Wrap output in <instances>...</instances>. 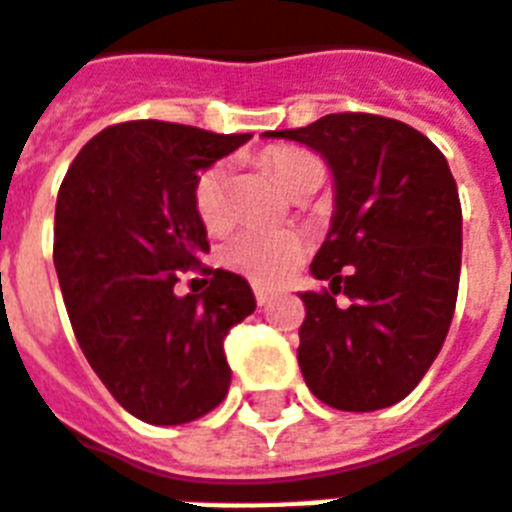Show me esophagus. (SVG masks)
Here are the masks:
<instances>
[{
  "label": "esophagus",
  "mask_w": 512,
  "mask_h": 512,
  "mask_svg": "<svg viewBox=\"0 0 512 512\" xmlns=\"http://www.w3.org/2000/svg\"><path fill=\"white\" fill-rule=\"evenodd\" d=\"M253 294H256V302H259V305H270L272 299H275V291H272V288H264V286L253 288Z\"/></svg>",
  "instance_id": "34e87169"
}]
</instances>
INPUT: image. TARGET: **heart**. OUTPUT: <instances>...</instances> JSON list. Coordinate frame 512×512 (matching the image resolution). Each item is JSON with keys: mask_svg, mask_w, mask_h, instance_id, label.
Returning a JSON list of instances; mask_svg holds the SVG:
<instances>
[{"mask_svg": "<svg viewBox=\"0 0 512 512\" xmlns=\"http://www.w3.org/2000/svg\"><path fill=\"white\" fill-rule=\"evenodd\" d=\"M270 169L288 194H297L313 180H324V167L313 153L299 148H278L270 153ZM194 207L207 229H221L229 218L226 205V169L221 164L205 169L194 186ZM307 251V240L291 229H240L221 248V261L242 278L259 286H278L297 270Z\"/></svg>", "mask_w": 512, "mask_h": 512, "instance_id": "b5f03b06", "label": "heart"}]
</instances>
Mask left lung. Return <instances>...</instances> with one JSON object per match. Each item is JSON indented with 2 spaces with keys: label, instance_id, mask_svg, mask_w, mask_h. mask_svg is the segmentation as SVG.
Masks as SVG:
<instances>
[{
  "label": "left lung",
  "instance_id": "8db88e82",
  "mask_svg": "<svg viewBox=\"0 0 512 512\" xmlns=\"http://www.w3.org/2000/svg\"><path fill=\"white\" fill-rule=\"evenodd\" d=\"M321 153L334 213L305 291L299 370L334 410L397 405L443 348L459 294L461 205L437 145L372 113H332L302 129L264 132ZM352 299L337 308L334 293Z\"/></svg>",
  "mask_w": 512,
  "mask_h": 512
}]
</instances>
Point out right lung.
Listing matches in <instances>:
<instances>
[{"mask_svg": "<svg viewBox=\"0 0 512 512\" xmlns=\"http://www.w3.org/2000/svg\"><path fill=\"white\" fill-rule=\"evenodd\" d=\"M248 140L126 121L91 137L59 188L53 264L69 321L91 370L145 424L197 421L232 383L224 340L256 299L245 278L199 264L210 242L194 186ZM186 269L211 275L202 295L174 294Z\"/></svg>", "mask_w": 512, "mask_h": 512, "instance_id": "1", "label": "right lung"}]
</instances>
